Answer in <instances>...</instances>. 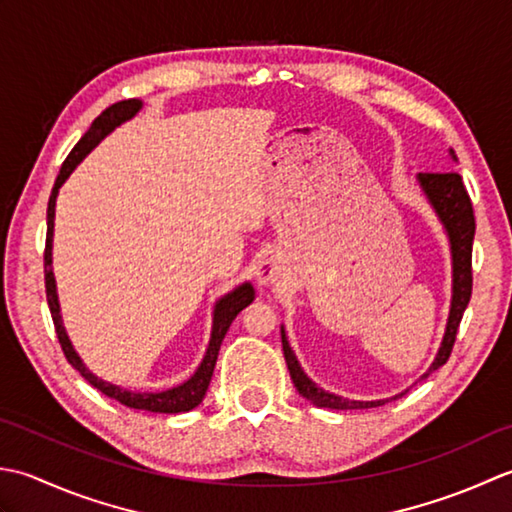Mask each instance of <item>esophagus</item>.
<instances>
[{
  "instance_id": "obj_1",
  "label": "esophagus",
  "mask_w": 512,
  "mask_h": 512,
  "mask_svg": "<svg viewBox=\"0 0 512 512\" xmlns=\"http://www.w3.org/2000/svg\"><path fill=\"white\" fill-rule=\"evenodd\" d=\"M256 276L263 285H276L283 280L285 276V269H283V263H280L278 256H263L258 260L256 265Z\"/></svg>"
}]
</instances>
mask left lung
Returning <instances> with one entry per match:
<instances>
[{"label": "left lung", "instance_id": "8db88e82", "mask_svg": "<svg viewBox=\"0 0 512 512\" xmlns=\"http://www.w3.org/2000/svg\"><path fill=\"white\" fill-rule=\"evenodd\" d=\"M420 179L422 190L429 196L431 205L435 207L437 216H440L442 225L446 227L448 241H451V252H453V302H451V316H448L446 333L442 340L440 353H437L435 362L431 369L422 375L429 378V375L440 369L446 360L451 358L453 344L457 338V329H460V322L464 311L468 307V300L473 294V236H475V214H473V203L471 196H468L462 176L457 172H426L417 176ZM280 338H283V353L285 362L291 375V382L298 389L302 398L314 402L320 409H336V411H347V409H373V406L384 404V400L378 402H358V400H344L338 395H331L327 391L318 389L314 382H311L305 371L300 369V364L291 351L289 342L285 338V331H280Z\"/></svg>", "mask_w": 512, "mask_h": 512}]
</instances>
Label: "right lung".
<instances>
[{
	"instance_id": "right-lung-1",
	"label": "right lung",
	"mask_w": 512,
	"mask_h": 512,
	"mask_svg": "<svg viewBox=\"0 0 512 512\" xmlns=\"http://www.w3.org/2000/svg\"><path fill=\"white\" fill-rule=\"evenodd\" d=\"M139 108H141V101H137V99H125V101H119V103H112L110 108L103 110L99 117L92 121L90 130L83 134L81 141L66 156V161L61 163V170L57 174V181H55V187H52L50 201H48V232H46V249H44L46 298H48L52 322H55V331H57V338H59V344H61V351H64V356L72 364V367H75L81 373V378H86L92 384V387L101 391L103 395H108L110 400H117L125 406H130V409H141V411H150V413H185V411H192L194 406L203 402L205 391H207V387H210L212 373H214V367H216V358H218V349H221L225 333H227L229 325H232V320L238 316V311H243L249 305V302L254 300V287L245 283L241 287H236L232 294H227L216 302L210 347H207V353H205V358L201 362V367L196 369V373L192 375L190 380L179 384V387L161 391V393H137V391H125L121 387H114V384H110V382H103V380L97 378V375H92L86 367H83L81 358L77 356L75 349H72V344L66 336L64 325H61L55 276H52V269H50V265H52V227H55V201H57V192H59L61 183H64L70 176V172L75 170L77 165L83 161V156H86L92 148H95V145L103 137H106L108 132L117 128L119 123L134 117V114L139 112Z\"/></svg>"
}]
</instances>
